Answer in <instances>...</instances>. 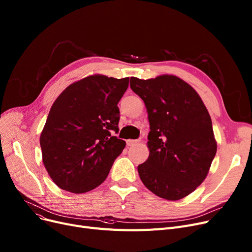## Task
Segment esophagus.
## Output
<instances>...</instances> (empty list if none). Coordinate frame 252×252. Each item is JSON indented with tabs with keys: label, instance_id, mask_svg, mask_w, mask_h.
Returning <instances> with one entry per match:
<instances>
[{
	"label": "esophagus",
	"instance_id": "esophagus-1",
	"mask_svg": "<svg viewBox=\"0 0 252 252\" xmlns=\"http://www.w3.org/2000/svg\"><path fill=\"white\" fill-rule=\"evenodd\" d=\"M137 143H138V140H131V139H129V140L126 141L127 146H135Z\"/></svg>",
	"mask_w": 252,
	"mask_h": 252
}]
</instances>
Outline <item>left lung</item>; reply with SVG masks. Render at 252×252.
I'll return each mask as SVG.
<instances>
[{
	"mask_svg": "<svg viewBox=\"0 0 252 252\" xmlns=\"http://www.w3.org/2000/svg\"><path fill=\"white\" fill-rule=\"evenodd\" d=\"M146 105L149 157L138 166L141 181L166 200H180L205 180L217 153L210 115L197 92L178 76L130 77Z\"/></svg>",
	"mask_w": 252,
	"mask_h": 252,
	"instance_id": "1",
	"label": "left lung"
}]
</instances>
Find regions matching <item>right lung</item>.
<instances>
[{
	"label": "right lung",
	"instance_id": "right-lung-1",
	"mask_svg": "<svg viewBox=\"0 0 252 252\" xmlns=\"http://www.w3.org/2000/svg\"><path fill=\"white\" fill-rule=\"evenodd\" d=\"M128 79L90 75L68 86L52 105L39 144L44 165L59 188L86 193L107 178L126 147L112 131H118L117 104Z\"/></svg>",
	"mask_w": 252,
	"mask_h": 252
}]
</instances>
